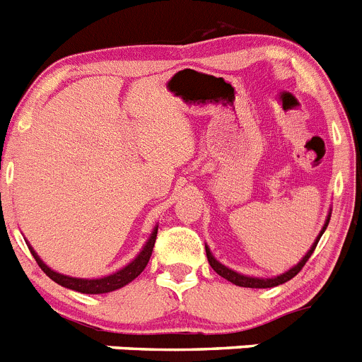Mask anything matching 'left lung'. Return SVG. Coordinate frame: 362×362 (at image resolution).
<instances>
[{
  "mask_svg": "<svg viewBox=\"0 0 362 362\" xmlns=\"http://www.w3.org/2000/svg\"><path fill=\"white\" fill-rule=\"evenodd\" d=\"M330 216H332V209H330V212H328V216H326L325 225H322V230L319 232L317 239L313 241V245L310 246V250L303 255V259H300L299 263L293 264L290 270H286L284 274H279V276H276V277H250V276H245V274H239V272L232 270V268H228V267H225L223 263H219V261L214 257L212 252H210L209 245H204L206 257H209V263H210V267L214 268V272H217L221 277H225L226 281H230V283H233V284H238V286H245V288H272V286H279V284L286 283V281H290L292 277H296L297 274L300 272V268L305 267L306 261L310 259V255H312L313 250H315V246H317L319 239H321V235L325 233L326 226H328V223H330Z\"/></svg>",
  "mask_w": 362,
  "mask_h": 362,
  "instance_id": "left-lung-1",
  "label": "left lung"
}]
</instances>
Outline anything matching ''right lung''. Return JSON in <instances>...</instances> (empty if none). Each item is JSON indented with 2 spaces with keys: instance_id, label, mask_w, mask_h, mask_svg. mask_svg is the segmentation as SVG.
Returning a JSON list of instances; mask_svg holds the SVG:
<instances>
[{
  "instance_id": "1",
  "label": "right lung",
  "mask_w": 362,
  "mask_h": 362,
  "mask_svg": "<svg viewBox=\"0 0 362 362\" xmlns=\"http://www.w3.org/2000/svg\"><path fill=\"white\" fill-rule=\"evenodd\" d=\"M156 235H158V225L153 226L152 233H150V238L146 239V243L143 245V248L139 250V254L130 261L129 264H124L123 268H119L117 272L110 274V276H103V277H94V279H85V277H72V276H65V274H59V272L52 270L50 267L43 263V259L36 254V250L28 245V250L32 252L34 259H36V263L40 264L41 270L47 274L52 281H56L57 284H62L65 288L74 290V292L79 293H108L114 292V290H119L123 286L130 283V281L136 279L145 267L148 264L150 255H152L153 250V243H156Z\"/></svg>"
}]
</instances>
